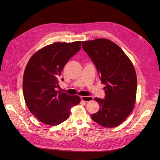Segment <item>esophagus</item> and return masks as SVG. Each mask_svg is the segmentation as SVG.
<instances>
[{
	"label": "esophagus",
	"instance_id": "34e87169",
	"mask_svg": "<svg viewBox=\"0 0 160 160\" xmlns=\"http://www.w3.org/2000/svg\"><path fill=\"white\" fill-rule=\"evenodd\" d=\"M82 100L84 102H89V101H91V100H93V97H91V96H82L80 97Z\"/></svg>",
	"mask_w": 160,
	"mask_h": 160
}]
</instances>
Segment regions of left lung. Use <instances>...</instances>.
I'll return each mask as SVG.
<instances>
[{
  "mask_svg": "<svg viewBox=\"0 0 160 160\" xmlns=\"http://www.w3.org/2000/svg\"><path fill=\"white\" fill-rule=\"evenodd\" d=\"M82 48L95 65L101 83L105 85L104 98H94L100 109L91 115V119L104 127H115L127 118L135 104V69L122 50L110 40L83 41Z\"/></svg>",
  "mask_w": 160,
  "mask_h": 160,
  "instance_id": "left-lung-1",
  "label": "left lung"
}]
</instances>
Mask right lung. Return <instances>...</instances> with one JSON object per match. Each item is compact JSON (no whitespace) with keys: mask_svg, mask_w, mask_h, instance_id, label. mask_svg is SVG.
<instances>
[{"mask_svg":"<svg viewBox=\"0 0 160 160\" xmlns=\"http://www.w3.org/2000/svg\"><path fill=\"white\" fill-rule=\"evenodd\" d=\"M80 49L81 41L54 43L30 59L23 76L24 98L31 113L41 122L61 124L69 117L71 108L80 103L79 96L61 93L57 88L64 66Z\"/></svg>","mask_w":160,"mask_h":160,"instance_id":"obj_1","label":"right lung"}]
</instances>
